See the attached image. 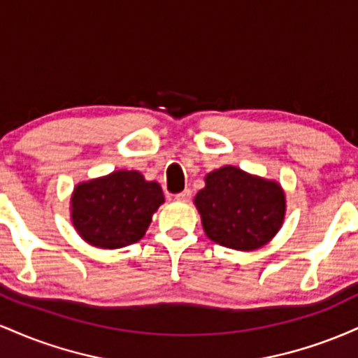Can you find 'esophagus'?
Masks as SVG:
<instances>
[{
	"label": "esophagus",
	"mask_w": 358,
	"mask_h": 358,
	"mask_svg": "<svg viewBox=\"0 0 358 358\" xmlns=\"http://www.w3.org/2000/svg\"><path fill=\"white\" fill-rule=\"evenodd\" d=\"M175 199L178 200V202H188V200L192 199V190H183V192H180L178 195H175Z\"/></svg>",
	"instance_id": "1"
}]
</instances>
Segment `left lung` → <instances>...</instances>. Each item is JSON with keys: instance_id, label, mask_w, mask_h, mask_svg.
Here are the masks:
<instances>
[{"instance_id": "left-lung-1", "label": "left lung", "mask_w": 358, "mask_h": 358, "mask_svg": "<svg viewBox=\"0 0 358 358\" xmlns=\"http://www.w3.org/2000/svg\"><path fill=\"white\" fill-rule=\"evenodd\" d=\"M193 203L208 239L236 250L266 245L281 231L286 217L281 183L232 165L205 175V187Z\"/></svg>"}]
</instances>
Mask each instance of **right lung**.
Listing matches in <instances>:
<instances>
[{"label": "right lung", "mask_w": 358, "mask_h": 358, "mask_svg": "<svg viewBox=\"0 0 358 358\" xmlns=\"http://www.w3.org/2000/svg\"><path fill=\"white\" fill-rule=\"evenodd\" d=\"M163 202L159 183L148 182L136 170H116L73 187L71 222L94 248H126L143 239Z\"/></svg>", "instance_id": "right-lung-1"}]
</instances>
